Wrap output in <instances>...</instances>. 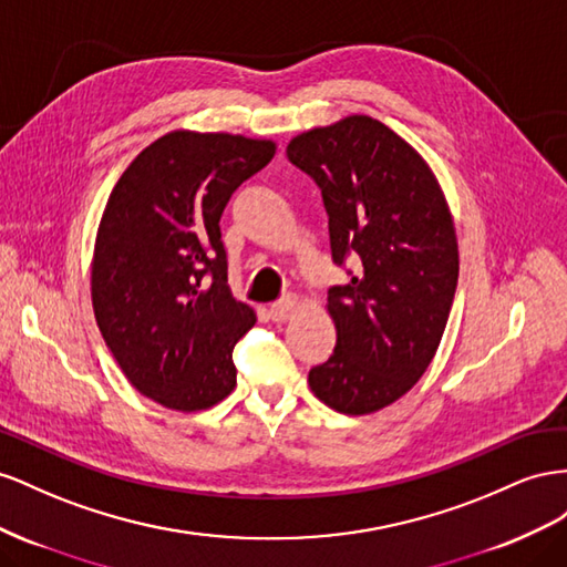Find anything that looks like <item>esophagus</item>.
Wrapping results in <instances>:
<instances>
[{
    "instance_id": "esophagus-1",
    "label": "esophagus",
    "mask_w": 567,
    "mask_h": 567,
    "mask_svg": "<svg viewBox=\"0 0 567 567\" xmlns=\"http://www.w3.org/2000/svg\"><path fill=\"white\" fill-rule=\"evenodd\" d=\"M295 311H297V299L295 297H287L282 301H275V303H270V309H268V313H270V318L275 322L289 320V318L295 316Z\"/></svg>"
}]
</instances>
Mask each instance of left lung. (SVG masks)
I'll return each instance as SVG.
<instances>
[{"instance_id": "1", "label": "left lung", "mask_w": 567, "mask_h": 567, "mask_svg": "<svg viewBox=\"0 0 567 567\" xmlns=\"http://www.w3.org/2000/svg\"><path fill=\"white\" fill-rule=\"evenodd\" d=\"M287 158L320 187L332 261L359 264L328 289L337 344L311 368L326 406L365 415L423 378L458 285V241L444 192L406 140L370 116L313 127Z\"/></svg>"}]
</instances>
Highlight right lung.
<instances>
[{
  "label": "right lung",
  "mask_w": 567,
  "mask_h": 567,
  "mask_svg": "<svg viewBox=\"0 0 567 567\" xmlns=\"http://www.w3.org/2000/svg\"><path fill=\"white\" fill-rule=\"evenodd\" d=\"M272 156L270 140L173 131L111 192L92 256L94 318L125 378L161 406L204 411L235 390L233 349L256 313L230 292L218 223Z\"/></svg>",
  "instance_id": "add662e5"
}]
</instances>
